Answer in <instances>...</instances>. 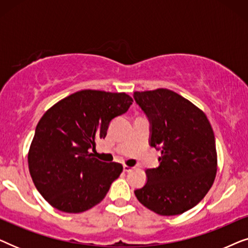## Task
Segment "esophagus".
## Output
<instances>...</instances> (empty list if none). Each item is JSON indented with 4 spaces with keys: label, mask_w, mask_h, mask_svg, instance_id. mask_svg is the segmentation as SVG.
<instances>
[{
    "label": "esophagus",
    "mask_w": 248,
    "mask_h": 248,
    "mask_svg": "<svg viewBox=\"0 0 248 248\" xmlns=\"http://www.w3.org/2000/svg\"><path fill=\"white\" fill-rule=\"evenodd\" d=\"M132 169H133V168L130 167V166H126V165H124V166H123V170H124L125 172H128V171H131Z\"/></svg>",
    "instance_id": "esophagus-1"
}]
</instances>
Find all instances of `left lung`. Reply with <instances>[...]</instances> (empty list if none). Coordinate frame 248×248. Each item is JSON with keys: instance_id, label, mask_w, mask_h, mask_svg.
I'll list each match as a JSON object with an SVG mask.
<instances>
[{"instance_id": "8db88e82", "label": "left lung", "mask_w": 248, "mask_h": 248, "mask_svg": "<svg viewBox=\"0 0 248 248\" xmlns=\"http://www.w3.org/2000/svg\"><path fill=\"white\" fill-rule=\"evenodd\" d=\"M134 100L150 122L151 147L161 151L157 168L134 194L160 216H176L204 198L217 174L216 140L205 114L168 89L135 91Z\"/></svg>"}]
</instances>
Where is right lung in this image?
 <instances>
[{
  "mask_svg": "<svg viewBox=\"0 0 248 248\" xmlns=\"http://www.w3.org/2000/svg\"><path fill=\"white\" fill-rule=\"evenodd\" d=\"M133 99L124 93L81 90L50 107L37 124L28 154L36 188L54 208L87 211L101 202L123 170L91 154L111 120L126 113Z\"/></svg>",
  "mask_w": 248,
  "mask_h": 248,
  "instance_id": "add662e5",
  "label": "right lung"
}]
</instances>
